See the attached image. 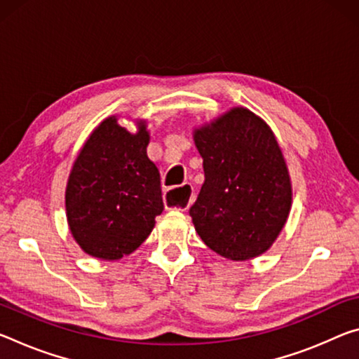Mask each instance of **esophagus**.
<instances>
[{"instance_id":"esophagus-1","label":"esophagus","mask_w":359,"mask_h":359,"mask_svg":"<svg viewBox=\"0 0 359 359\" xmlns=\"http://www.w3.org/2000/svg\"><path fill=\"white\" fill-rule=\"evenodd\" d=\"M179 190H180V189H179ZM182 190L185 191L182 196L179 195V193H175V195H170L169 191L166 193V198H164V201H166V206H168V208L175 209V210H187V209H189L190 203H191V198H193V195H191V187H190V185H184V187H182ZM174 196H178L177 202L173 200Z\"/></svg>"}]
</instances>
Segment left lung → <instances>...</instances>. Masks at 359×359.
Returning a JSON list of instances; mask_svg holds the SVG:
<instances>
[{
  "label": "left lung",
  "instance_id": "left-lung-1",
  "mask_svg": "<svg viewBox=\"0 0 359 359\" xmlns=\"http://www.w3.org/2000/svg\"><path fill=\"white\" fill-rule=\"evenodd\" d=\"M204 184L190 209L203 243L222 257L244 262L269 251L286 225L292 184L271 128L233 107L193 129Z\"/></svg>",
  "mask_w": 359,
  "mask_h": 359
}]
</instances>
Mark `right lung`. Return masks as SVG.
<instances>
[{
	"label": "right lung",
	"mask_w": 359,
	"mask_h": 359,
	"mask_svg": "<svg viewBox=\"0 0 359 359\" xmlns=\"http://www.w3.org/2000/svg\"><path fill=\"white\" fill-rule=\"evenodd\" d=\"M137 130L119 126L118 116L102 121L73 163L65 189L67 222L84 252L102 260L133 254L163 212L159 170L147 155L145 119Z\"/></svg>",
	"instance_id": "right-lung-1"
}]
</instances>
